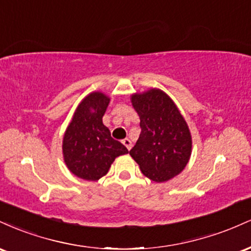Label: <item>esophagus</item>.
I'll return each mask as SVG.
<instances>
[{"label":"esophagus","mask_w":251,"mask_h":251,"mask_svg":"<svg viewBox=\"0 0 251 251\" xmlns=\"http://www.w3.org/2000/svg\"><path fill=\"white\" fill-rule=\"evenodd\" d=\"M123 144L126 146V149H127L128 151H129V150H131L132 143H131V140L128 139V138H125V139H123Z\"/></svg>","instance_id":"34e87169"}]
</instances>
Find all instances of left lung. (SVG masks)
<instances>
[{
	"label": "left lung",
	"mask_w": 251,
	"mask_h": 251,
	"mask_svg": "<svg viewBox=\"0 0 251 251\" xmlns=\"http://www.w3.org/2000/svg\"><path fill=\"white\" fill-rule=\"evenodd\" d=\"M142 133L129 154L140 171L162 183L179 175L191 155V134L177 106L160 89L132 96Z\"/></svg>",
	"instance_id": "left-lung-1"
}]
</instances>
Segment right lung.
I'll return each mask as SVG.
<instances>
[{
  "label": "right lung",
  "instance_id": "1",
  "mask_svg": "<svg viewBox=\"0 0 251 251\" xmlns=\"http://www.w3.org/2000/svg\"><path fill=\"white\" fill-rule=\"evenodd\" d=\"M108 102L109 98L105 94L91 93L77 106L66 129L63 159L70 171L82 179L98 180L107 174L117 157L128 153L102 124Z\"/></svg>",
  "mask_w": 251,
  "mask_h": 251
}]
</instances>
